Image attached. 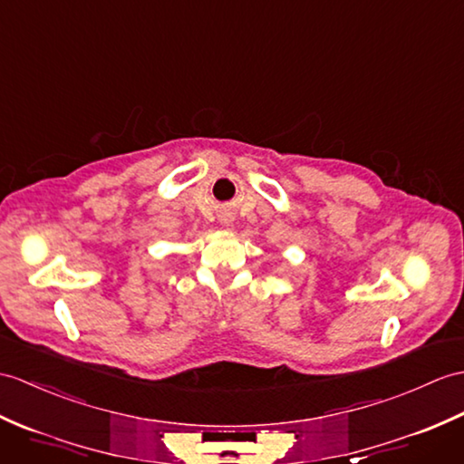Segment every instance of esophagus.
Returning <instances> with one entry per match:
<instances>
[{
  "label": "esophagus",
  "instance_id": "obj_1",
  "mask_svg": "<svg viewBox=\"0 0 464 464\" xmlns=\"http://www.w3.org/2000/svg\"><path fill=\"white\" fill-rule=\"evenodd\" d=\"M221 223H223V225H229V223H231V219L225 218V219H221Z\"/></svg>",
  "mask_w": 464,
  "mask_h": 464
}]
</instances>
